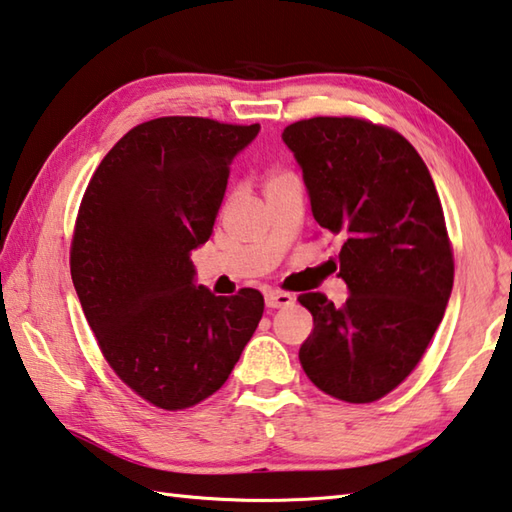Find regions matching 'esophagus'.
Listing matches in <instances>:
<instances>
[{"label": "esophagus", "mask_w": 512, "mask_h": 512, "mask_svg": "<svg viewBox=\"0 0 512 512\" xmlns=\"http://www.w3.org/2000/svg\"><path fill=\"white\" fill-rule=\"evenodd\" d=\"M264 300L268 309H286V306H291L295 302V297L284 291H266Z\"/></svg>", "instance_id": "34e87169"}]
</instances>
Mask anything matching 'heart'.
I'll return each mask as SVG.
<instances>
[{"label": "heart", "instance_id": "1", "mask_svg": "<svg viewBox=\"0 0 512 512\" xmlns=\"http://www.w3.org/2000/svg\"><path fill=\"white\" fill-rule=\"evenodd\" d=\"M275 179H282V176H273V179H271V181H275ZM271 181H268V183H271Z\"/></svg>", "mask_w": 512, "mask_h": 512}]
</instances>
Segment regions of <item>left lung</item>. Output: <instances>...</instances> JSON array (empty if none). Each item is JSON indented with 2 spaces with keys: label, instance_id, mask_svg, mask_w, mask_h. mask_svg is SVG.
Here are the masks:
<instances>
[{
  "label": "left lung",
  "instance_id": "1",
  "mask_svg": "<svg viewBox=\"0 0 512 512\" xmlns=\"http://www.w3.org/2000/svg\"><path fill=\"white\" fill-rule=\"evenodd\" d=\"M282 141L302 170L313 219L345 239V304L297 297L313 315L302 369L340 401H378L412 374L450 300L454 262L439 194L394 129L318 116L284 127Z\"/></svg>",
  "mask_w": 512,
  "mask_h": 512
}]
</instances>
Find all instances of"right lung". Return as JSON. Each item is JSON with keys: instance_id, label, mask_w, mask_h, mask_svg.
<instances>
[{"instance_id": "1", "label": "right lung", "mask_w": 512, "mask_h": 512, "mask_svg": "<svg viewBox=\"0 0 512 512\" xmlns=\"http://www.w3.org/2000/svg\"><path fill=\"white\" fill-rule=\"evenodd\" d=\"M255 125L167 116L120 138L91 176L71 244V280L102 356L161 410H185L226 383L253 338L264 297L197 284L228 165Z\"/></svg>"}]
</instances>
